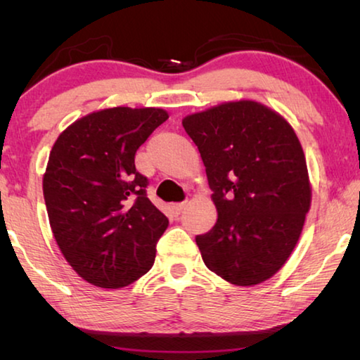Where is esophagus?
Wrapping results in <instances>:
<instances>
[{
    "label": "esophagus",
    "mask_w": 360,
    "mask_h": 360,
    "mask_svg": "<svg viewBox=\"0 0 360 360\" xmlns=\"http://www.w3.org/2000/svg\"><path fill=\"white\" fill-rule=\"evenodd\" d=\"M184 208H186V202H182V203H174L173 206H172V210H173V214L178 217L182 211H184Z\"/></svg>",
    "instance_id": "esophagus-1"
}]
</instances>
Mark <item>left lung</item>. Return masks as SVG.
Here are the masks:
<instances>
[{"label":"left lung","instance_id":"left-lung-1","mask_svg":"<svg viewBox=\"0 0 360 360\" xmlns=\"http://www.w3.org/2000/svg\"><path fill=\"white\" fill-rule=\"evenodd\" d=\"M206 168L217 222L197 235L205 265L236 285L281 268L300 238L311 203L300 141L260 103H224L182 120Z\"/></svg>","mask_w":360,"mask_h":360}]
</instances>
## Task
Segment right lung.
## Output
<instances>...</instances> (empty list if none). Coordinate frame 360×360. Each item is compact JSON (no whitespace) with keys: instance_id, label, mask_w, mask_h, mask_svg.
<instances>
[{"instance_id":"obj_1","label":"right lung","mask_w":360,"mask_h":360,"mask_svg":"<svg viewBox=\"0 0 360 360\" xmlns=\"http://www.w3.org/2000/svg\"><path fill=\"white\" fill-rule=\"evenodd\" d=\"M167 119L158 108L103 109L53 144L42 179L49 222L65 259L90 284L124 288L154 265L168 217L148 198L135 155Z\"/></svg>"}]
</instances>
